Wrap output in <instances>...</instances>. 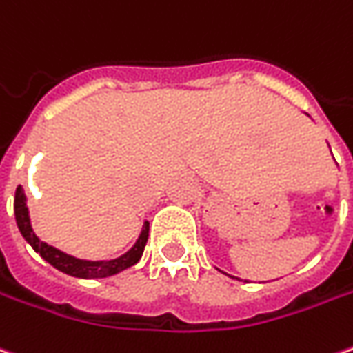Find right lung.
<instances>
[{
	"instance_id": "right-lung-1",
	"label": "right lung",
	"mask_w": 353,
	"mask_h": 353,
	"mask_svg": "<svg viewBox=\"0 0 353 353\" xmlns=\"http://www.w3.org/2000/svg\"><path fill=\"white\" fill-rule=\"evenodd\" d=\"M14 219H17V225H19V231L24 236V241L46 262H49L53 268L63 271L66 275H72V277H78V279H103V277L117 275L120 271L135 265V263L141 260L143 250H145V245H147V236H149V221H145L141 233H139L137 241H135V245L125 254L114 258V260H97V262H91V260L74 258L70 254L63 252V250H59L55 246L39 241V236L34 233L30 223V214H28V206H26V194H24L22 185L17 187V193H14Z\"/></svg>"
}]
</instances>
